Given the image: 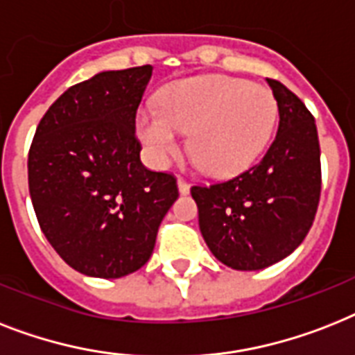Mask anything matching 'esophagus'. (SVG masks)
<instances>
[{
  "label": "esophagus",
  "mask_w": 355,
  "mask_h": 355,
  "mask_svg": "<svg viewBox=\"0 0 355 355\" xmlns=\"http://www.w3.org/2000/svg\"><path fill=\"white\" fill-rule=\"evenodd\" d=\"M178 191L182 193V195H187L189 193V182L184 180V178H178Z\"/></svg>",
  "instance_id": "obj_1"
}]
</instances>
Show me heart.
Segmentation results:
<instances>
[{
  "instance_id": "1",
  "label": "heart",
  "mask_w": 355,
  "mask_h": 355,
  "mask_svg": "<svg viewBox=\"0 0 355 355\" xmlns=\"http://www.w3.org/2000/svg\"><path fill=\"white\" fill-rule=\"evenodd\" d=\"M277 120L272 91L230 76H198L169 85L160 111L138 116V132L155 162L180 149L179 132L207 175L227 177L248 168L264 151Z\"/></svg>"
}]
</instances>
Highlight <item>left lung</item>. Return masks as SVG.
Returning <instances> with one entry per match:
<instances>
[{"mask_svg": "<svg viewBox=\"0 0 355 355\" xmlns=\"http://www.w3.org/2000/svg\"><path fill=\"white\" fill-rule=\"evenodd\" d=\"M279 129L261 162L235 177L195 184L198 226L207 248L233 270H262L304 241L321 198V148L312 112L268 78Z\"/></svg>", "mask_w": 355, "mask_h": 355, "instance_id": "obj_1", "label": "left lung"}]
</instances>
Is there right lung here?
Wrapping results in <instances>:
<instances>
[{"mask_svg": "<svg viewBox=\"0 0 355 355\" xmlns=\"http://www.w3.org/2000/svg\"><path fill=\"white\" fill-rule=\"evenodd\" d=\"M151 74L142 65L76 83L34 132L28 191L37 223L83 275L116 279L142 268L178 197L173 173L140 162L137 111Z\"/></svg>", "mask_w": 355, "mask_h": 355, "instance_id": "obj_1", "label": "right lung"}]
</instances>
